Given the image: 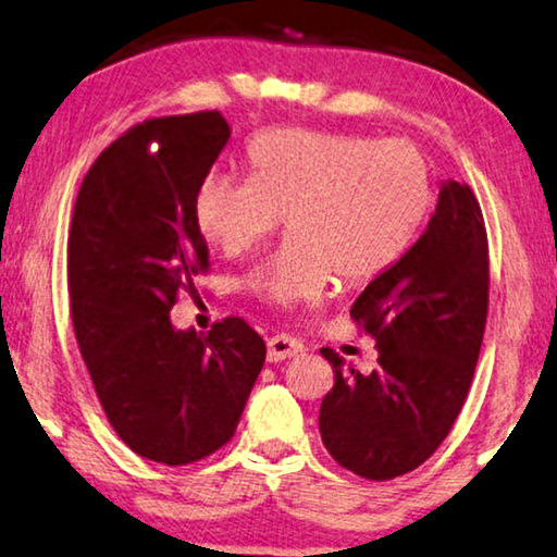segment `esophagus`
I'll return each instance as SVG.
<instances>
[{
    "instance_id": "1",
    "label": "esophagus",
    "mask_w": 557,
    "mask_h": 557,
    "mask_svg": "<svg viewBox=\"0 0 557 557\" xmlns=\"http://www.w3.org/2000/svg\"><path fill=\"white\" fill-rule=\"evenodd\" d=\"M304 351V344L288 334H276L269 338V361H284Z\"/></svg>"
}]
</instances>
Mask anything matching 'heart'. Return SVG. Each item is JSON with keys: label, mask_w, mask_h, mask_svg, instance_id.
I'll return each mask as SVG.
<instances>
[{"label": "heart", "mask_w": 557, "mask_h": 557, "mask_svg": "<svg viewBox=\"0 0 557 557\" xmlns=\"http://www.w3.org/2000/svg\"><path fill=\"white\" fill-rule=\"evenodd\" d=\"M251 178L208 175L198 228L225 256L259 244L286 215L284 246L248 273L271 306L317 304L336 273L361 284L397 263L432 206V171L405 138L273 127L246 150Z\"/></svg>", "instance_id": "obj_1"}]
</instances>
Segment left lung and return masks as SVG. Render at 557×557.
<instances>
[{"mask_svg":"<svg viewBox=\"0 0 557 557\" xmlns=\"http://www.w3.org/2000/svg\"><path fill=\"white\" fill-rule=\"evenodd\" d=\"M487 233L470 185L447 181L426 231L351 306L376 342L361 374L334 349V389L319 409L321 442L367 480L417 470L453 430L470 392L487 321Z\"/></svg>","mask_w":557,"mask_h":557,"instance_id":"8db88e82","label":"left lung"}]
</instances>
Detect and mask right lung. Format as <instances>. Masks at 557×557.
<instances>
[{"label": "right lung", "mask_w": 557, "mask_h": 557, "mask_svg": "<svg viewBox=\"0 0 557 557\" xmlns=\"http://www.w3.org/2000/svg\"><path fill=\"white\" fill-rule=\"evenodd\" d=\"M228 138L219 110L145 120L100 152L72 211L79 354L117 437L173 467L233 437L265 361L263 338L238 317L208 336L171 324L175 298L208 271L196 193Z\"/></svg>", "instance_id": "1"}]
</instances>
